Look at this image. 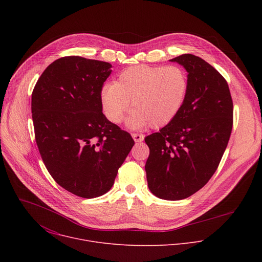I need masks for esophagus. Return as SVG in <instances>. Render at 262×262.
<instances>
[{
    "label": "esophagus",
    "instance_id": "esophagus-1",
    "mask_svg": "<svg viewBox=\"0 0 262 262\" xmlns=\"http://www.w3.org/2000/svg\"><path fill=\"white\" fill-rule=\"evenodd\" d=\"M132 137L134 139L135 142H142L144 140V136L141 135V134H132Z\"/></svg>",
    "mask_w": 262,
    "mask_h": 262
}]
</instances>
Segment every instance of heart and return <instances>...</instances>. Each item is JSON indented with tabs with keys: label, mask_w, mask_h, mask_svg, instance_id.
I'll use <instances>...</instances> for the list:
<instances>
[{
	"label": "heart",
	"mask_w": 262,
	"mask_h": 262,
	"mask_svg": "<svg viewBox=\"0 0 262 262\" xmlns=\"http://www.w3.org/2000/svg\"><path fill=\"white\" fill-rule=\"evenodd\" d=\"M189 91L186 72L179 66L138 65L123 70L114 84L105 85L100 94L104 115L120 123L132 101L128 126L159 128L169 124L181 111Z\"/></svg>",
	"instance_id": "1"
}]
</instances>
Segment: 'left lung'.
<instances>
[{"instance_id": "1", "label": "left lung", "mask_w": 262, "mask_h": 262, "mask_svg": "<svg viewBox=\"0 0 262 262\" xmlns=\"http://www.w3.org/2000/svg\"><path fill=\"white\" fill-rule=\"evenodd\" d=\"M188 71L189 91L179 114L160 133L145 138L148 188L165 200H181L211 178L227 147L233 102L226 80L203 59L184 54L171 59Z\"/></svg>"}]
</instances>
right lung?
<instances>
[{
    "label": "right lung",
    "instance_id": "right-lung-1",
    "mask_svg": "<svg viewBox=\"0 0 262 262\" xmlns=\"http://www.w3.org/2000/svg\"><path fill=\"white\" fill-rule=\"evenodd\" d=\"M111 67L63 57L47 67L32 93L35 140L49 173L63 189L87 199L111 190L135 145L102 113L100 94Z\"/></svg>",
    "mask_w": 262,
    "mask_h": 262
}]
</instances>
